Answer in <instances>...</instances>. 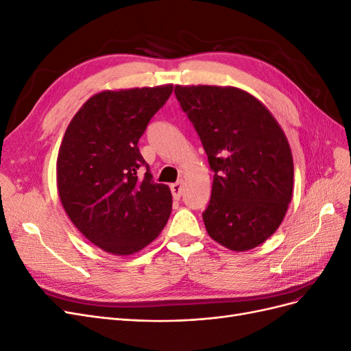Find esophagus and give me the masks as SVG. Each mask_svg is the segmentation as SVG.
<instances>
[{
  "label": "esophagus",
  "instance_id": "1",
  "mask_svg": "<svg viewBox=\"0 0 351 351\" xmlns=\"http://www.w3.org/2000/svg\"><path fill=\"white\" fill-rule=\"evenodd\" d=\"M171 193L176 199L182 197V195H183V182H177V183L171 184Z\"/></svg>",
  "mask_w": 351,
  "mask_h": 351
}]
</instances>
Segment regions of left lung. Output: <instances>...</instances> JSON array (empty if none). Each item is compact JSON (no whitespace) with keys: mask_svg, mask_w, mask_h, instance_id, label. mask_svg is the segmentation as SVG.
<instances>
[{"mask_svg":"<svg viewBox=\"0 0 351 351\" xmlns=\"http://www.w3.org/2000/svg\"><path fill=\"white\" fill-rule=\"evenodd\" d=\"M214 173L208 234L227 249L259 246L281 224L293 196V156L277 120L237 88L176 86Z\"/></svg>","mask_w":351,"mask_h":351,"instance_id":"left-lung-1","label":"left lung"}]
</instances>
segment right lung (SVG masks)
<instances>
[{"label": "right lung", "mask_w": 351, "mask_h": 351, "mask_svg": "<svg viewBox=\"0 0 351 351\" xmlns=\"http://www.w3.org/2000/svg\"><path fill=\"white\" fill-rule=\"evenodd\" d=\"M171 93L173 84L105 90L84 102L67 127L57 159L61 204L82 234L105 252L142 250L171 214V192L154 182L137 146Z\"/></svg>", "instance_id": "obj_1"}]
</instances>
